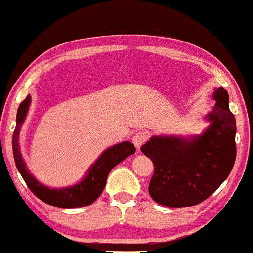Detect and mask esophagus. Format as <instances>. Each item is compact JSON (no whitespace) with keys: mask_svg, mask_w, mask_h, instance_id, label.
Instances as JSON below:
<instances>
[{"mask_svg":"<svg viewBox=\"0 0 253 253\" xmlns=\"http://www.w3.org/2000/svg\"><path fill=\"white\" fill-rule=\"evenodd\" d=\"M149 139V135H147L146 132H138L135 133L134 136H133V144L135 145L136 149H140L141 145L145 144V141Z\"/></svg>","mask_w":253,"mask_h":253,"instance_id":"1","label":"esophagus"}]
</instances>
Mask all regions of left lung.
Returning <instances> with one entry per match:
<instances>
[{"label":"left lung","mask_w":253,"mask_h":253,"mask_svg":"<svg viewBox=\"0 0 253 253\" xmlns=\"http://www.w3.org/2000/svg\"><path fill=\"white\" fill-rule=\"evenodd\" d=\"M211 125L200 135H155L141 146L155 167L151 197L167 207H189L208 199L227 178L236 162V119L228 92L215 89Z\"/></svg>","instance_id":"1"}]
</instances>
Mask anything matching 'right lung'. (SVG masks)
<instances>
[{"label":"right lung","instance_id":"add662e5","mask_svg":"<svg viewBox=\"0 0 253 253\" xmlns=\"http://www.w3.org/2000/svg\"><path fill=\"white\" fill-rule=\"evenodd\" d=\"M30 104L31 96L27 95V97L20 103L19 109H17L16 126L13 134L14 161H15L17 170L21 173L27 187L38 199H40L47 205L54 206V207L76 208L91 205L92 202L96 201V199L101 195L104 187H106L107 177H108L110 170L135 152L134 145L129 141H123V143L109 147L90 167L82 181L78 182L77 184L71 185V187L51 189V188L43 185L42 183L37 181L34 176L30 173V171L26 168L25 161L22 159L21 151H20V129H21L26 115H27Z\"/></svg>","mask_w":253,"mask_h":253}]
</instances>
